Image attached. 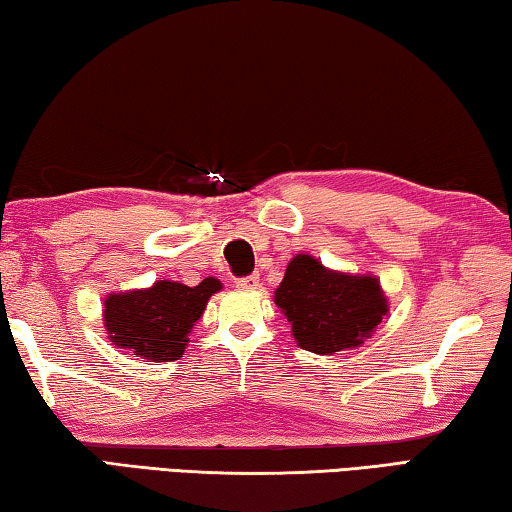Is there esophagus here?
Returning <instances> with one entry per match:
<instances>
[{
  "instance_id": "esophagus-1",
  "label": "esophagus",
  "mask_w": 512,
  "mask_h": 512,
  "mask_svg": "<svg viewBox=\"0 0 512 512\" xmlns=\"http://www.w3.org/2000/svg\"><path fill=\"white\" fill-rule=\"evenodd\" d=\"M236 286L242 290H256L258 286H261V279H258V274H249V276H242V279H238Z\"/></svg>"
}]
</instances>
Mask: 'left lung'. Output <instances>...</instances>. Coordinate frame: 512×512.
Instances as JSON below:
<instances>
[{
	"label": "left lung",
	"mask_w": 512,
	"mask_h": 512,
	"mask_svg": "<svg viewBox=\"0 0 512 512\" xmlns=\"http://www.w3.org/2000/svg\"><path fill=\"white\" fill-rule=\"evenodd\" d=\"M274 301L299 347L324 356L358 347L388 313L379 281L329 272L306 254L292 258Z\"/></svg>",
	"instance_id": "8db88e82"
}]
</instances>
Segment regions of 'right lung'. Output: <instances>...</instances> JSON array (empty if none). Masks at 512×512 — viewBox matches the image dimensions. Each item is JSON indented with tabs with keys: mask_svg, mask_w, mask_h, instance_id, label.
Here are the masks:
<instances>
[{
	"mask_svg": "<svg viewBox=\"0 0 512 512\" xmlns=\"http://www.w3.org/2000/svg\"><path fill=\"white\" fill-rule=\"evenodd\" d=\"M220 288L222 283L208 276L195 288L158 281L149 290L111 295L104 304L108 338L133 356L154 363L177 360L186 349L190 329Z\"/></svg>",
	"mask_w": 512,
	"mask_h": 512,
	"instance_id": "right-lung-1",
	"label": "right lung"
}]
</instances>
